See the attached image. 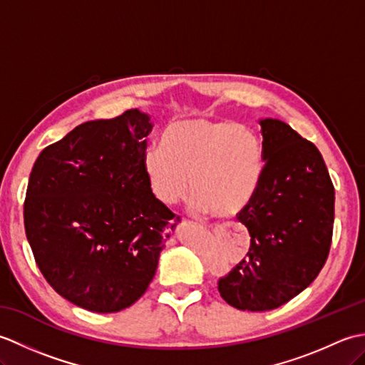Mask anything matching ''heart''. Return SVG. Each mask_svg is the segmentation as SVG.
<instances>
[{"label":"heart","instance_id":"1","mask_svg":"<svg viewBox=\"0 0 365 365\" xmlns=\"http://www.w3.org/2000/svg\"><path fill=\"white\" fill-rule=\"evenodd\" d=\"M143 168L160 202L170 205L191 191L196 208L227 218L250 204L265 170V150L243 123L190 118L170 122L161 147L144 152Z\"/></svg>","mask_w":365,"mask_h":365}]
</instances>
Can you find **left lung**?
I'll list each match as a JSON object with an SVG mask.
<instances>
[{
	"instance_id": "obj_1",
	"label": "left lung",
	"mask_w": 365,
	"mask_h": 365,
	"mask_svg": "<svg viewBox=\"0 0 365 365\" xmlns=\"http://www.w3.org/2000/svg\"><path fill=\"white\" fill-rule=\"evenodd\" d=\"M265 170L252 199L237 215L251 247L218 281L227 304L271 311L319 276L334 226V185L319 149L285 122L262 119Z\"/></svg>"
}]
</instances>
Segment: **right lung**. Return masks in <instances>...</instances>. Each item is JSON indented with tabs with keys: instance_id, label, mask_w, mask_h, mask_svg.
Here are the masks:
<instances>
[{
	"instance_id": "right-lung-1",
	"label": "right lung",
	"mask_w": 365,
	"mask_h": 365,
	"mask_svg": "<svg viewBox=\"0 0 365 365\" xmlns=\"http://www.w3.org/2000/svg\"><path fill=\"white\" fill-rule=\"evenodd\" d=\"M149 114L89 120L38 155L23 216L38 269L61 297L97 314L143 297L180 221L143 168Z\"/></svg>"
}]
</instances>
